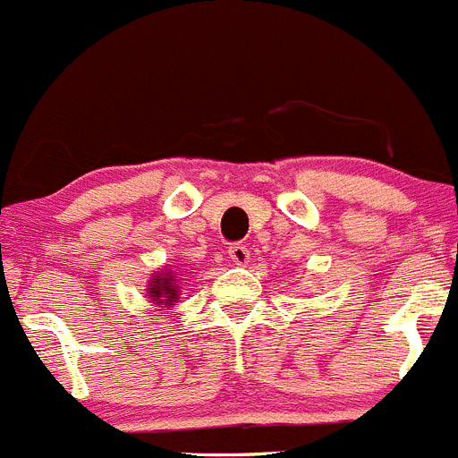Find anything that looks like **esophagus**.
Instances as JSON below:
<instances>
[{"instance_id":"1","label":"esophagus","mask_w":458,"mask_h":458,"mask_svg":"<svg viewBox=\"0 0 458 458\" xmlns=\"http://www.w3.org/2000/svg\"><path fill=\"white\" fill-rule=\"evenodd\" d=\"M229 259L236 265H247L251 260V254L245 245H232L229 247Z\"/></svg>"}]
</instances>
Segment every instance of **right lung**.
I'll return each mask as SVG.
<instances>
[{"mask_svg":"<svg viewBox=\"0 0 458 458\" xmlns=\"http://www.w3.org/2000/svg\"><path fill=\"white\" fill-rule=\"evenodd\" d=\"M148 299H150L155 306L164 308V310H171L173 306H177L180 301V278L173 269H159V272L150 274V281H148Z\"/></svg>","mask_w":458,"mask_h":458,"instance_id":"obj_1","label":"right lung"}]
</instances>
